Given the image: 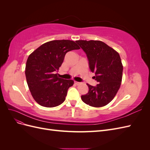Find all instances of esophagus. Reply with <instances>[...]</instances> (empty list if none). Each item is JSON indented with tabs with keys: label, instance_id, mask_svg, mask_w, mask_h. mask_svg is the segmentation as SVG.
Wrapping results in <instances>:
<instances>
[{
	"label": "esophagus",
	"instance_id": "obj_1",
	"mask_svg": "<svg viewBox=\"0 0 150 150\" xmlns=\"http://www.w3.org/2000/svg\"><path fill=\"white\" fill-rule=\"evenodd\" d=\"M74 84L76 85H79L81 84L80 82H78V81H74Z\"/></svg>",
	"mask_w": 150,
	"mask_h": 150
}]
</instances>
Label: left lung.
<instances>
[{
	"label": "left lung",
	"mask_w": 150,
	"mask_h": 150,
	"mask_svg": "<svg viewBox=\"0 0 150 150\" xmlns=\"http://www.w3.org/2000/svg\"><path fill=\"white\" fill-rule=\"evenodd\" d=\"M87 56L91 71L94 72L98 84L93 86L87 84L89 91L81 96L86 104L102 107L110 103L120 88L123 67L120 54L100 40H76Z\"/></svg>",
	"instance_id": "8db88e82"
}]
</instances>
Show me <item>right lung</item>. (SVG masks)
I'll return each instance as SVG.
<instances>
[{
	"label": "right lung",
	"mask_w": 150,
	"mask_h": 150,
	"mask_svg": "<svg viewBox=\"0 0 150 150\" xmlns=\"http://www.w3.org/2000/svg\"><path fill=\"white\" fill-rule=\"evenodd\" d=\"M79 49L72 40H54L43 44L30 54L25 66L26 80L32 96L40 106L53 108L65 101L74 81L58 78L56 72L66 54Z\"/></svg>",
	"instance_id": "add662e5"
}]
</instances>
